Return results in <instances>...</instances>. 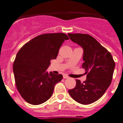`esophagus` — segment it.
Listing matches in <instances>:
<instances>
[{"label": "esophagus", "mask_w": 123, "mask_h": 123, "mask_svg": "<svg viewBox=\"0 0 123 123\" xmlns=\"http://www.w3.org/2000/svg\"><path fill=\"white\" fill-rule=\"evenodd\" d=\"M63 78H64V79H68V78H69V76H67V75H66V74H64L63 75Z\"/></svg>", "instance_id": "esophagus-1"}]
</instances>
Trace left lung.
Listing matches in <instances>:
<instances>
[{
	"label": "left lung",
	"instance_id": "obj_1",
	"mask_svg": "<svg viewBox=\"0 0 123 123\" xmlns=\"http://www.w3.org/2000/svg\"><path fill=\"white\" fill-rule=\"evenodd\" d=\"M69 39L83 49L82 68L87 74L82 83L76 80L74 88L68 91L77 102L88 105L104 95L110 85L115 67L112 55L93 37L86 34H68Z\"/></svg>",
	"mask_w": 123,
	"mask_h": 123
}]
</instances>
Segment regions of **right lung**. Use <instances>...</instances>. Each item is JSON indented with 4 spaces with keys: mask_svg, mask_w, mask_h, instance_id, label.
Masks as SVG:
<instances>
[{
    "mask_svg": "<svg viewBox=\"0 0 123 123\" xmlns=\"http://www.w3.org/2000/svg\"><path fill=\"white\" fill-rule=\"evenodd\" d=\"M69 38L64 33L44 34L23 45L17 53L13 70L18 92L32 105L43 104L53 94L62 74L48 73L50 60L55 59L63 42Z\"/></svg>",
    "mask_w": 123,
    "mask_h": 123,
    "instance_id": "add662e5",
    "label": "right lung"
}]
</instances>
